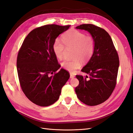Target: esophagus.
Masks as SVG:
<instances>
[{"label":"esophagus","mask_w":133,"mask_h":133,"mask_svg":"<svg viewBox=\"0 0 133 133\" xmlns=\"http://www.w3.org/2000/svg\"><path fill=\"white\" fill-rule=\"evenodd\" d=\"M74 77H75V75L72 74H70V78H74Z\"/></svg>","instance_id":"obj_1"}]
</instances>
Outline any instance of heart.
<instances>
[{
  "instance_id": "b5f03b06",
  "label": "heart",
  "mask_w": 133,
  "mask_h": 133,
  "mask_svg": "<svg viewBox=\"0 0 133 133\" xmlns=\"http://www.w3.org/2000/svg\"><path fill=\"white\" fill-rule=\"evenodd\" d=\"M62 41L57 39L53 44L52 50L57 58L62 59L67 48H73V59L64 60L62 65L69 71L74 72L81 67L82 62L90 59L95 49V40L91 36L77 30H71L62 36Z\"/></svg>"
}]
</instances>
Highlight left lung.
<instances>
[{
    "label": "left lung",
    "instance_id": "obj_1",
    "mask_svg": "<svg viewBox=\"0 0 133 133\" xmlns=\"http://www.w3.org/2000/svg\"><path fill=\"white\" fill-rule=\"evenodd\" d=\"M76 28L91 34L95 40V49L90 59L82 69L89 76L76 75L79 84L75 92L82 103L89 106L97 105L110 97L116 87L118 55L110 36L104 29L89 24Z\"/></svg>",
    "mask_w": 133,
    "mask_h": 133
}]
</instances>
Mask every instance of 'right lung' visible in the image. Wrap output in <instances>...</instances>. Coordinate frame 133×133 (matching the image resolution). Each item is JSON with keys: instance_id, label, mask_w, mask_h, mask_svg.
<instances>
[{"instance_id": "add662e5", "label": "right lung", "mask_w": 133, "mask_h": 133, "mask_svg": "<svg viewBox=\"0 0 133 133\" xmlns=\"http://www.w3.org/2000/svg\"><path fill=\"white\" fill-rule=\"evenodd\" d=\"M70 26L50 24L37 28L28 35L18 51L17 70L21 88L37 105L55 103L70 78L67 71H58L61 66L52 50L55 39Z\"/></svg>"}]
</instances>
